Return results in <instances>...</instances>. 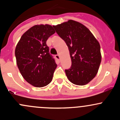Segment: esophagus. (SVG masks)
<instances>
[{
  "instance_id": "1",
  "label": "esophagus",
  "mask_w": 120,
  "mask_h": 120,
  "mask_svg": "<svg viewBox=\"0 0 120 120\" xmlns=\"http://www.w3.org/2000/svg\"><path fill=\"white\" fill-rule=\"evenodd\" d=\"M55 57L57 59V60H59V59H60V56H59V55H55Z\"/></svg>"
}]
</instances>
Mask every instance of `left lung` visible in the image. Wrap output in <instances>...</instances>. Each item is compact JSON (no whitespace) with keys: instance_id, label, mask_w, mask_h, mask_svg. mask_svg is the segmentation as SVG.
<instances>
[{"instance_id":"1","label":"left lung","mask_w":120,"mask_h":120,"mask_svg":"<svg viewBox=\"0 0 120 120\" xmlns=\"http://www.w3.org/2000/svg\"><path fill=\"white\" fill-rule=\"evenodd\" d=\"M53 27L69 50L71 65L65 70L67 78L74 85H86L96 76L99 68V43L89 29L75 21L70 20Z\"/></svg>"}]
</instances>
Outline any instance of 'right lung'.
I'll return each mask as SVG.
<instances>
[{
    "label": "right lung",
    "mask_w": 120,
    "mask_h": 120,
    "mask_svg": "<svg viewBox=\"0 0 120 120\" xmlns=\"http://www.w3.org/2000/svg\"><path fill=\"white\" fill-rule=\"evenodd\" d=\"M55 33L49 25L34 26L22 35L15 49L21 74L29 83L36 87L49 85L57 67L46 45L47 40Z\"/></svg>",
    "instance_id": "right-lung-1"
}]
</instances>
